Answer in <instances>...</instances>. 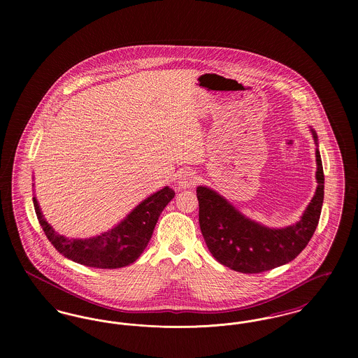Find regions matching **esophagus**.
<instances>
[{
  "label": "esophagus",
  "instance_id": "obj_1",
  "mask_svg": "<svg viewBox=\"0 0 358 358\" xmlns=\"http://www.w3.org/2000/svg\"><path fill=\"white\" fill-rule=\"evenodd\" d=\"M196 182H197V176H196V173H194V171H180L178 178H177V184H178V187H184V189H187V187H193L196 185Z\"/></svg>",
  "mask_w": 358,
  "mask_h": 358
}]
</instances>
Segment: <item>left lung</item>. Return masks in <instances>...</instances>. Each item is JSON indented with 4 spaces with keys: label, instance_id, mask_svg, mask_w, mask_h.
<instances>
[{
    "label": "left lung",
    "instance_id": "left-lung-1",
    "mask_svg": "<svg viewBox=\"0 0 358 358\" xmlns=\"http://www.w3.org/2000/svg\"><path fill=\"white\" fill-rule=\"evenodd\" d=\"M311 133L317 143L313 129ZM315 157V194L301 220L286 228H268L252 222L215 190L197 187L201 234L219 263L238 273H259L289 263L305 250L315 232L324 203V168L318 149Z\"/></svg>",
    "mask_w": 358,
    "mask_h": 358
}]
</instances>
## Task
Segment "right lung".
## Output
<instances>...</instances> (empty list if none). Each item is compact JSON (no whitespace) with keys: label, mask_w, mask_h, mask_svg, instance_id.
I'll use <instances>...</instances> for the list:
<instances>
[{"label":"right lung","mask_w":358,"mask_h":358,"mask_svg":"<svg viewBox=\"0 0 358 358\" xmlns=\"http://www.w3.org/2000/svg\"><path fill=\"white\" fill-rule=\"evenodd\" d=\"M174 194L169 187L158 190L136 205L117 227L90 238H69L59 235L45 222L36 197L34 205L43 231L57 252L87 267L120 268L134 263L145 251L159 215Z\"/></svg>","instance_id":"1"}]
</instances>
